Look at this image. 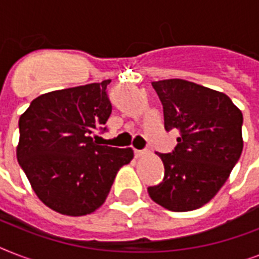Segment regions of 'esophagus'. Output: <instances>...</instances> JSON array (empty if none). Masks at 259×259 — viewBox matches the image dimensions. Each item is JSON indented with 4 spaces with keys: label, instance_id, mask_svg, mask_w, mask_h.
Masks as SVG:
<instances>
[{
    "label": "esophagus",
    "instance_id": "esophagus-1",
    "mask_svg": "<svg viewBox=\"0 0 259 259\" xmlns=\"http://www.w3.org/2000/svg\"><path fill=\"white\" fill-rule=\"evenodd\" d=\"M148 153V150L146 149H134V156L136 157H141V156H144V154Z\"/></svg>",
    "mask_w": 259,
    "mask_h": 259
}]
</instances>
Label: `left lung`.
<instances>
[{"label":"left lung","instance_id":"8db88e82","mask_svg":"<svg viewBox=\"0 0 259 259\" xmlns=\"http://www.w3.org/2000/svg\"><path fill=\"white\" fill-rule=\"evenodd\" d=\"M166 132H179L170 153H157L164 179L148 188L157 204L175 212L200 208L223 187L241 157L242 111L226 94L183 79L152 82Z\"/></svg>","mask_w":259,"mask_h":259}]
</instances>
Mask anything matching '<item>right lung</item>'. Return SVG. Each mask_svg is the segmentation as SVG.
<instances>
[{"label":"right lung","instance_id":"obj_1","mask_svg":"<svg viewBox=\"0 0 259 259\" xmlns=\"http://www.w3.org/2000/svg\"><path fill=\"white\" fill-rule=\"evenodd\" d=\"M91 83L42 94L20 117L17 160L34 193L70 217L94 212L105 203L115 175L133 158L130 148L98 145L111 114L107 84Z\"/></svg>","mask_w":259,"mask_h":259}]
</instances>
